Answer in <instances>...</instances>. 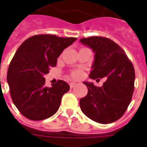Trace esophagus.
<instances>
[{"label": "esophagus", "mask_w": 147, "mask_h": 147, "mask_svg": "<svg viewBox=\"0 0 147 147\" xmlns=\"http://www.w3.org/2000/svg\"><path fill=\"white\" fill-rule=\"evenodd\" d=\"M69 85H70V87H71V88H73L74 86H76V83H74V82H71V83H69Z\"/></svg>", "instance_id": "1"}]
</instances>
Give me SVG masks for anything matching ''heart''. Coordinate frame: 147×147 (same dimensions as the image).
Instances as JSON below:
<instances>
[{"label": "heart", "mask_w": 147, "mask_h": 147, "mask_svg": "<svg viewBox=\"0 0 147 147\" xmlns=\"http://www.w3.org/2000/svg\"><path fill=\"white\" fill-rule=\"evenodd\" d=\"M81 76V71L80 70H75L71 72V76L73 78H79Z\"/></svg>", "instance_id": "heart-1"}]
</instances>
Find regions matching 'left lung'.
Wrapping results in <instances>:
<instances>
[{
    "label": "left lung",
    "mask_w": 147,
    "mask_h": 147,
    "mask_svg": "<svg viewBox=\"0 0 147 147\" xmlns=\"http://www.w3.org/2000/svg\"><path fill=\"white\" fill-rule=\"evenodd\" d=\"M80 41L95 53L90 78H106L101 87L83 82L88 93L80 99L81 110L95 122L113 123L123 116L131 101L135 83L132 63L122 48L111 39L90 37Z\"/></svg>",
    "instance_id": "obj_1"
}]
</instances>
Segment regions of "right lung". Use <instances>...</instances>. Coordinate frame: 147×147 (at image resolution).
<instances>
[{"instance_id": "add662e5", "label": "right lung", "mask_w": 147, "mask_h": 147, "mask_svg": "<svg viewBox=\"0 0 147 147\" xmlns=\"http://www.w3.org/2000/svg\"><path fill=\"white\" fill-rule=\"evenodd\" d=\"M76 38L38 34L25 40L16 52L7 74L12 102L22 115L32 120L52 117L60 107L61 98L70 86L58 80L45 86L44 75L57 65L59 56Z\"/></svg>"}]
</instances>
